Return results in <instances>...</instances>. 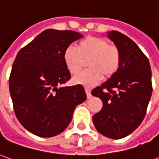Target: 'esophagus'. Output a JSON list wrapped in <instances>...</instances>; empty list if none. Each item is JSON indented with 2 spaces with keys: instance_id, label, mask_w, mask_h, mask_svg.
Returning <instances> with one entry per match:
<instances>
[{
  "instance_id": "esophagus-1",
  "label": "esophagus",
  "mask_w": 159,
  "mask_h": 159,
  "mask_svg": "<svg viewBox=\"0 0 159 159\" xmlns=\"http://www.w3.org/2000/svg\"><path fill=\"white\" fill-rule=\"evenodd\" d=\"M85 91H86L87 97H88V99H90V98L92 97V94H91V90H90L89 89L86 88V89H85Z\"/></svg>"
}]
</instances>
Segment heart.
Here are the masks:
<instances>
[{
  "label": "heart",
  "mask_w": 159,
  "mask_h": 159,
  "mask_svg": "<svg viewBox=\"0 0 159 159\" xmlns=\"http://www.w3.org/2000/svg\"><path fill=\"white\" fill-rule=\"evenodd\" d=\"M66 68L72 75L83 69L85 61L89 68L74 77L75 83L91 87L105 78L115 76L122 63L119 48L110 44L107 40L95 36H89L78 42L76 48L68 46L63 54Z\"/></svg>",
  "instance_id": "1"
}]
</instances>
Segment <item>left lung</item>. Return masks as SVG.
Returning a JSON list of instances; mask_svg holds the SVG:
<instances>
[{
	"label": "left lung",
	"mask_w": 159,
	"mask_h": 159,
	"mask_svg": "<svg viewBox=\"0 0 159 159\" xmlns=\"http://www.w3.org/2000/svg\"><path fill=\"white\" fill-rule=\"evenodd\" d=\"M107 36L119 48L122 63L115 76L91 92L103 102L93 123L101 134L121 139L136 129L147 113L152 92V71L147 57L129 37L116 30Z\"/></svg>",
	"instance_id": "obj_1"
}]
</instances>
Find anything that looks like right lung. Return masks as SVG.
Returning <instances> with one entry per match:
<instances>
[{"label": "right lung", "mask_w": 159, "mask_h": 159, "mask_svg": "<svg viewBox=\"0 0 159 159\" xmlns=\"http://www.w3.org/2000/svg\"><path fill=\"white\" fill-rule=\"evenodd\" d=\"M82 37L72 30H46L17 54L9 77L13 109L22 126L37 136L62 133L86 100L81 84L61 87L70 78L64 51Z\"/></svg>", "instance_id": "obj_1"}]
</instances>
